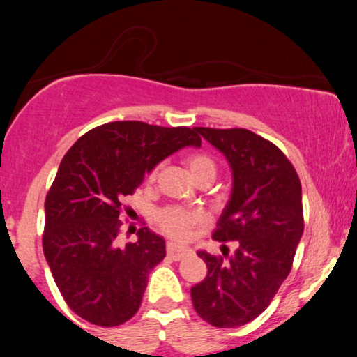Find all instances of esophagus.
Here are the masks:
<instances>
[{
  "instance_id": "obj_1",
  "label": "esophagus",
  "mask_w": 357,
  "mask_h": 357,
  "mask_svg": "<svg viewBox=\"0 0 357 357\" xmlns=\"http://www.w3.org/2000/svg\"><path fill=\"white\" fill-rule=\"evenodd\" d=\"M166 252H167V255L173 258V260H181V258L190 255L191 250L188 247H183V245L176 243V241H167Z\"/></svg>"
}]
</instances>
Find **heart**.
I'll list each match as a JSON object with an SVG mask.
<instances>
[{
  "instance_id": "b5f03b06",
  "label": "heart",
  "mask_w": 357,
  "mask_h": 357,
  "mask_svg": "<svg viewBox=\"0 0 357 357\" xmlns=\"http://www.w3.org/2000/svg\"><path fill=\"white\" fill-rule=\"evenodd\" d=\"M188 167H190L192 178L199 179L203 176L216 174L215 161L204 153H195L188 158ZM155 178V171H151L149 179L153 181ZM159 228L166 231L167 235L176 236V238H186L190 231L196 225H202L204 221V213L202 210H186L181 206H167L165 210H159L155 215Z\"/></svg>"
}]
</instances>
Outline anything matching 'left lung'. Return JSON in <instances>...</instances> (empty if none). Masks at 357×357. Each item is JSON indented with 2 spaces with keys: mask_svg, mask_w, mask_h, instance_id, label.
Returning a JSON list of instances; mask_svg holds the SVG:
<instances>
[{
  "mask_svg": "<svg viewBox=\"0 0 357 357\" xmlns=\"http://www.w3.org/2000/svg\"><path fill=\"white\" fill-rule=\"evenodd\" d=\"M227 158L231 196L213 238L235 241L223 257L198 252L208 275L191 287L196 312L211 326L231 329L258 317L292 268L304 233L301 179L275 144L247 129L196 127Z\"/></svg>",
  "mask_w": 357,
  "mask_h": 357,
  "instance_id": "obj_1",
  "label": "left lung"
}]
</instances>
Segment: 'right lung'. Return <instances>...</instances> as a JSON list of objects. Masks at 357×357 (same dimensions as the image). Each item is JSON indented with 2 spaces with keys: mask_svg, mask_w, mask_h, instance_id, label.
<instances>
[{
  "mask_svg": "<svg viewBox=\"0 0 357 357\" xmlns=\"http://www.w3.org/2000/svg\"><path fill=\"white\" fill-rule=\"evenodd\" d=\"M186 146H202L196 127L119 121L89 130L61 159L45 199L43 252L61 297L85 321L114 327L141 307L166 243L141 228L137 241L117 247L121 202Z\"/></svg>",
  "mask_w": 357,
  "mask_h": 357,
  "instance_id": "1",
  "label": "right lung"
}]
</instances>
